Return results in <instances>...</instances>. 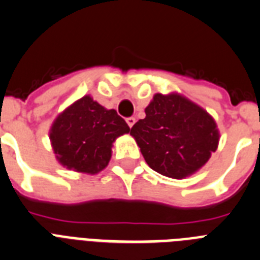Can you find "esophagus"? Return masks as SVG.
I'll return each mask as SVG.
<instances>
[{
	"mask_svg": "<svg viewBox=\"0 0 260 260\" xmlns=\"http://www.w3.org/2000/svg\"><path fill=\"white\" fill-rule=\"evenodd\" d=\"M135 123H136V119L133 118V116H131V118H127V124L129 125V128H132Z\"/></svg>",
	"mask_w": 260,
	"mask_h": 260,
	"instance_id": "esophagus-1",
	"label": "esophagus"
}]
</instances>
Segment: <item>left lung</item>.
<instances>
[{"label": "left lung", "instance_id": "1", "mask_svg": "<svg viewBox=\"0 0 260 260\" xmlns=\"http://www.w3.org/2000/svg\"><path fill=\"white\" fill-rule=\"evenodd\" d=\"M131 129L145 160L163 176L197 172L217 149L219 131L206 110L177 93H156Z\"/></svg>", "mask_w": 260, "mask_h": 260}]
</instances>
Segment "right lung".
Returning <instances> with one entry per match:
<instances>
[{"label": "right lung", "mask_w": 260, "mask_h": 260, "mask_svg": "<svg viewBox=\"0 0 260 260\" xmlns=\"http://www.w3.org/2000/svg\"><path fill=\"white\" fill-rule=\"evenodd\" d=\"M129 131L115 110L84 95L55 118L49 137L63 167L94 175L109 165L113 142Z\"/></svg>", "instance_id": "1"}]
</instances>
